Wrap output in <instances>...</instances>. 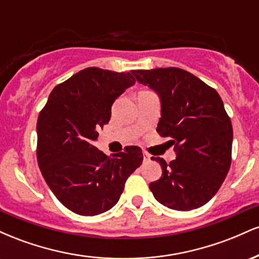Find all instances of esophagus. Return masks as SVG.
Returning <instances> with one entry per match:
<instances>
[{"mask_svg":"<svg viewBox=\"0 0 259 259\" xmlns=\"http://www.w3.org/2000/svg\"><path fill=\"white\" fill-rule=\"evenodd\" d=\"M142 154H144V162H150V160H151V154L147 153L146 151H144V152H142Z\"/></svg>","mask_w":259,"mask_h":259,"instance_id":"obj_1","label":"esophagus"}]
</instances>
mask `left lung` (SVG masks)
Instances as JSON below:
<instances>
[{
    "label": "left lung",
    "instance_id": "8db88e82",
    "mask_svg": "<svg viewBox=\"0 0 259 259\" xmlns=\"http://www.w3.org/2000/svg\"><path fill=\"white\" fill-rule=\"evenodd\" d=\"M140 84L158 94L157 132L170 138L177 158L162 167V177L150 184L157 201L175 210H191L217 194L231 164L233 125L221 96L194 74L180 68L133 70Z\"/></svg>",
    "mask_w": 259,
    "mask_h": 259
}]
</instances>
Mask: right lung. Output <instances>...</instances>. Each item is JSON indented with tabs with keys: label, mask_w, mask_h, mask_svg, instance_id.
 <instances>
[{
	"label": "right lung",
	"mask_w": 259,
	"mask_h": 259,
	"mask_svg": "<svg viewBox=\"0 0 259 259\" xmlns=\"http://www.w3.org/2000/svg\"><path fill=\"white\" fill-rule=\"evenodd\" d=\"M135 84L130 73L90 67L53 89L37 118L36 156L41 174L63 206L97 215L114 206L130 174L141 165V148L106 156L95 147L112 105Z\"/></svg>",
	"instance_id": "obj_1"
}]
</instances>
